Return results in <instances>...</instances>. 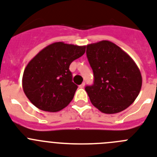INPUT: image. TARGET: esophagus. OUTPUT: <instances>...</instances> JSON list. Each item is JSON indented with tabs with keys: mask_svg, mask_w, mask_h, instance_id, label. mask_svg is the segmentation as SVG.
<instances>
[{
	"mask_svg": "<svg viewBox=\"0 0 157 157\" xmlns=\"http://www.w3.org/2000/svg\"><path fill=\"white\" fill-rule=\"evenodd\" d=\"M85 83H82V84H81V85H80V88H81V89H83V88H84V87H85Z\"/></svg>",
	"mask_w": 157,
	"mask_h": 157,
	"instance_id": "1",
	"label": "esophagus"
}]
</instances>
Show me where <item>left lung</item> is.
<instances>
[{
    "instance_id": "1",
    "label": "left lung",
    "mask_w": 157,
    "mask_h": 157,
    "mask_svg": "<svg viewBox=\"0 0 157 157\" xmlns=\"http://www.w3.org/2000/svg\"><path fill=\"white\" fill-rule=\"evenodd\" d=\"M94 83L85 87L91 103L106 114H114L133 103L142 86L139 68L131 56L109 40L86 45Z\"/></svg>"
}]
</instances>
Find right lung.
<instances>
[{"mask_svg": "<svg viewBox=\"0 0 157 157\" xmlns=\"http://www.w3.org/2000/svg\"><path fill=\"white\" fill-rule=\"evenodd\" d=\"M85 52V46L55 42L46 46L25 68L22 87L31 103L45 112L60 111L72 101L77 85L69 65Z\"/></svg>", "mask_w": 157, "mask_h": 157, "instance_id": "1", "label": "right lung"}]
</instances>
